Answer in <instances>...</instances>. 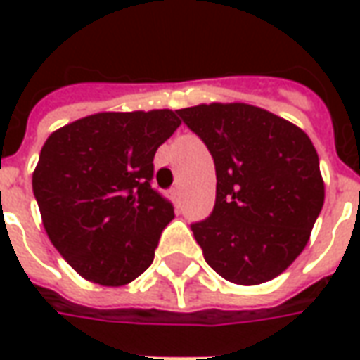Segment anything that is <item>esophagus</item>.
<instances>
[{"instance_id": "1", "label": "esophagus", "mask_w": 360, "mask_h": 360, "mask_svg": "<svg viewBox=\"0 0 360 360\" xmlns=\"http://www.w3.org/2000/svg\"><path fill=\"white\" fill-rule=\"evenodd\" d=\"M169 195H172V200H175V202H177V200L181 198V187H173L172 191H169Z\"/></svg>"}]
</instances>
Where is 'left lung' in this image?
<instances>
[{"instance_id":"1","label":"left lung","mask_w":360,"mask_h":360,"mask_svg":"<svg viewBox=\"0 0 360 360\" xmlns=\"http://www.w3.org/2000/svg\"><path fill=\"white\" fill-rule=\"evenodd\" d=\"M210 150L216 206L193 224L212 270L237 285H258L293 264L324 204L314 144L301 127L243 102L177 110Z\"/></svg>"}]
</instances>
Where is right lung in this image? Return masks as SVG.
<instances>
[{"label": "right lung", "instance_id": "1", "mask_svg": "<svg viewBox=\"0 0 360 360\" xmlns=\"http://www.w3.org/2000/svg\"><path fill=\"white\" fill-rule=\"evenodd\" d=\"M179 125L172 110L100 111L44 142L32 191L51 245L79 276L121 287L152 264L175 218L150 187L152 162Z\"/></svg>", "mask_w": 360, "mask_h": 360}]
</instances>
